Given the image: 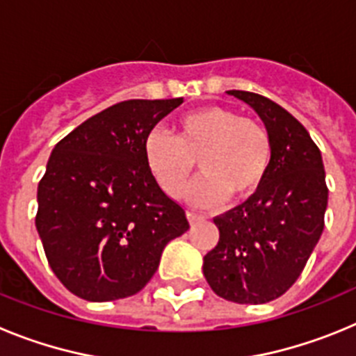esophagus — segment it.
Returning <instances> with one entry per match:
<instances>
[{"label": "esophagus", "instance_id": "1", "mask_svg": "<svg viewBox=\"0 0 356 356\" xmlns=\"http://www.w3.org/2000/svg\"><path fill=\"white\" fill-rule=\"evenodd\" d=\"M187 217H188V221H191V225L205 221V216H201V213H196V212H187Z\"/></svg>", "mask_w": 356, "mask_h": 356}]
</instances>
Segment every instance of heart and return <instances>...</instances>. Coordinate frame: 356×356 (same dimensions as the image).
I'll use <instances>...</instances> for the list:
<instances>
[{"mask_svg": "<svg viewBox=\"0 0 356 356\" xmlns=\"http://www.w3.org/2000/svg\"><path fill=\"white\" fill-rule=\"evenodd\" d=\"M273 159V140L262 122L242 118L228 106H203L180 115L172 137L153 131L146 143V162L156 184L171 197H181L196 175L193 200L213 205L228 194L244 200L260 188Z\"/></svg>", "mask_w": 356, "mask_h": 356, "instance_id": "heart-1", "label": "heart"}]
</instances>
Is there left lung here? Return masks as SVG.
<instances>
[{"label":"left lung","mask_w":356,"mask_h":356,"mask_svg":"<svg viewBox=\"0 0 356 356\" xmlns=\"http://www.w3.org/2000/svg\"><path fill=\"white\" fill-rule=\"evenodd\" d=\"M260 115L273 140L266 180L242 205L213 217L219 242L203 259L217 296L241 305L273 301L300 278L325 228V165L317 144L275 102L228 90Z\"/></svg>","instance_id":"1"}]
</instances>
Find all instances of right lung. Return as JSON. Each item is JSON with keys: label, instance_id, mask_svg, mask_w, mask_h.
I'll return each instance as SVG.
<instances>
[{"label": "right lung", "instance_id": "add662e5", "mask_svg": "<svg viewBox=\"0 0 356 356\" xmlns=\"http://www.w3.org/2000/svg\"><path fill=\"white\" fill-rule=\"evenodd\" d=\"M181 103H115L53 147L37 188L35 226L53 273L81 300L137 294L165 244L188 229L185 210L146 162L151 130Z\"/></svg>", "mask_w": 356, "mask_h": 356}]
</instances>
